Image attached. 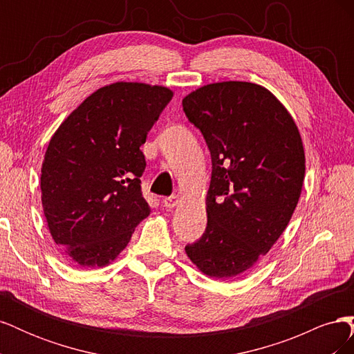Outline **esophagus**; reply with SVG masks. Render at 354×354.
Wrapping results in <instances>:
<instances>
[{
	"label": "esophagus",
	"mask_w": 354,
	"mask_h": 354,
	"mask_svg": "<svg viewBox=\"0 0 354 354\" xmlns=\"http://www.w3.org/2000/svg\"><path fill=\"white\" fill-rule=\"evenodd\" d=\"M178 202H180L178 195H171V196H167V198L162 199V203H164L165 208H174Z\"/></svg>",
	"instance_id": "obj_1"
}]
</instances>
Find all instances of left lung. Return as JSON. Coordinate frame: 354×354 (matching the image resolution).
Masks as SVG:
<instances>
[{
    "label": "left lung",
    "mask_w": 354,
    "mask_h": 354,
    "mask_svg": "<svg viewBox=\"0 0 354 354\" xmlns=\"http://www.w3.org/2000/svg\"><path fill=\"white\" fill-rule=\"evenodd\" d=\"M211 153L207 229L186 245L198 269L230 279L270 251L291 220L306 171L298 128L261 85L208 84L183 99Z\"/></svg>",
    "instance_id": "obj_1"
}]
</instances>
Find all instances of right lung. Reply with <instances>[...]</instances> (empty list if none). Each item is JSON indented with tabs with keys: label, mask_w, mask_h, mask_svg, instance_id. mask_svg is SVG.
I'll return each mask as SVG.
<instances>
[{
	"label": "right lung",
	"mask_w": 354,
	"mask_h": 354,
	"mask_svg": "<svg viewBox=\"0 0 354 354\" xmlns=\"http://www.w3.org/2000/svg\"><path fill=\"white\" fill-rule=\"evenodd\" d=\"M171 99L160 85H106L51 137L41 168L42 208L53 241L77 264L113 261L151 214L140 146Z\"/></svg>",
	"instance_id": "1"
}]
</instances>
